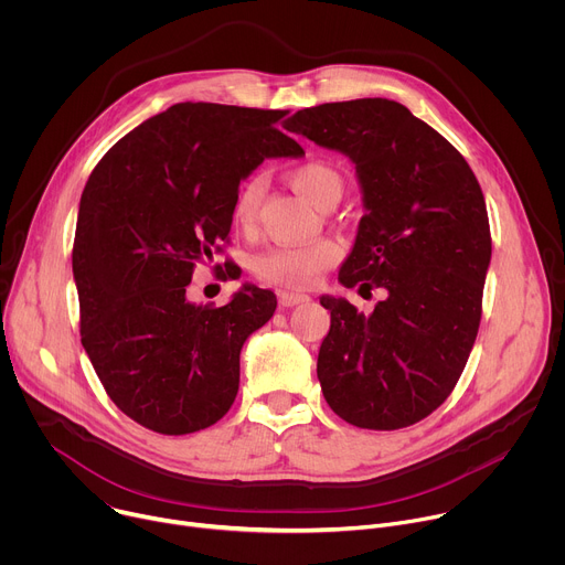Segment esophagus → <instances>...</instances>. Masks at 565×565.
I'll return each mask as SVG.
<instances>
[{
  "instance_id": "1",
  "label": "esophagus",
  "mask_w": 565,
  "mask_h": 565,
  "mask_svg": "<svg viewBox=\"0 0 565 565\" xmlns=\"http://www.w3.org/2000/svg\"><path fill=\"white\" fill-rule=\"evenodd\" d=\"M310 297L301 295V292H279V308H290V306H299V303H308Z\"/></svg>"
}]
</instances>
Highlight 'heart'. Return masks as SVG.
<instances>
[{"label":"heart","mask_w":565,"mask_h":565,"mask_svg":"<svg viewBox=\"0 0 565 565\" xmlns=\"http://www.w3.org/2000/svg\"><path fill=\"white\" fill-rule=\"evenodd\" d=\"M292 188L315 207H327L338 203L344 192L342 177L335 168L321 160H310L290 172ZM266 192V183L262 177L248 179L236 190L232 203V221L241 230H250L257 221V210L262 196ZM342 250L331 238L310 241V244H290V246H273L264 250L255 259V270L262 279L277 284L281 288L303 290L319 281L329 268H333L340 259Z\"/></svg>","instance_id":"b5f03b06"}]
</instances>
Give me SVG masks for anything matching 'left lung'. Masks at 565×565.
<instances>
[{
    "label": "left lung",
    "instance_id": "8db88e82",
    "mask_svg": "<svg viewBox=\"0 0 565 565\" xmlns=\"http://www.w3.org/2000/svg\"><path fill=\"white\" fill-rule=\"evenodd\" d=\"M286 129L355 166L364 216L338 281L386 290L371 315L319 297L331 310L321 391L355 427H409L443 405L471 353L492 259L486 199L456 147L399 103H327Z\"/></svg>",
    "mask_w": 565,
    "mask_h": 565
}]
</instances>
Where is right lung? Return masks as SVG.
<instances>
[{"mask_svg":"<svg viewBox=\"0 0 565 565\" xmlns=\"http://www.w3.org/2000/svg\"><path fill=\"white\" fill-rule=\"evenodd\" d=\"M286 114L179 103L122 136L85 185L73 241L83 347L114 405L151 431L221 420L241 349L277 308L255 284L221 308L185 286L227 236L241 181L266 158L303 156L279 129Z\"/></svg>","mask_w":565,"mask_h":565,"instance_id":"right-lung-1","label":"right lung"}]
</instances>
